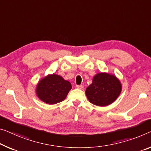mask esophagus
Returning <instances> with one entry per match:
<instances>
[{"label": "esophagus", "mask_w": 151, "mask_h": 151, "mask_svg": "<svg viewBox=\"0 0 151 151\" xmlns=\"http://www.w3.org/2000/svg\"><path fill=\"white\" fill-rule=\"evenodd\" d=\"M76 88L78 89H80V90H82L83 88V86L82 85H77L76 86Z\"/></svg>", "instance_id": "1"}]
</instances>
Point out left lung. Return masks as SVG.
I'll use <instances>...</instances> for the list:
<instances>
[{
	"label": "left lung",
	"instance_id": "8db88e82",
	"mask_svg": "<svg viewBox=\"0 0 151 151\" xmlns=\"http://www.w3.org/2000/svg\"><path fill=\"white\" fill-rule=\"evenodd\" d=\"M121 91V82L115 76L99 73L94 76L92 83L86 90V95L93 105L105 106L113 103Z\"/></svg>",
	"mask_w": 151,
	"mask_h": 151
}]
</instances>
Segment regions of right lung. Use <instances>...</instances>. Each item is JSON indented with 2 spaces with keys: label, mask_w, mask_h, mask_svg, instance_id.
<instances>
[{
  "label": "right lung",
  "mask_w": 151,
  "mask_h": 151,
  "mask_svg": "<svg viewBox=\"0 0 151 151\" xmlns=\"http://www.w3.org/2000/svg\"><path fill=\"white\" fill-rule=\"evenodd\" d=\"M71 89V84L57 74H49L39 81L36 92L42 101L53 105L64 101Z\"/></svg>",
  "instance_id": "obj_1"
}]
</instances>
